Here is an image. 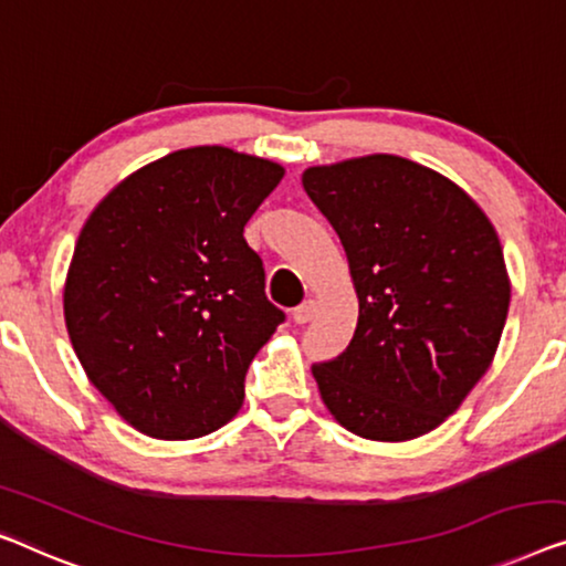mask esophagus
<instances>
[{
  "mask_svg": "<svg viewBox=\"0 0 566 566\" xmlns=\"http://www.w3.org/2000/svg\"><path fill=\"white\" fill-rule=\"evenodd\" d=\"M316 301H303L301 303V306H296V308H293V322H296V324H308L311 322V318H314L316 316Z\"/></svg>",
  "mask_w": 566,
  "mask_h": 566,
  "instance_id": "esophagus-1",
  "label": "esophagus"
}]
</instances>
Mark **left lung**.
I'll list each match as a JSON object with an SVG mask.
<instances>
[{
    "label": "left lung",
    "instance_id": "left-lung-1",
    "mask_svg": "<svg viewBox=\"0 0 566 566\" xmlns=\"http://www.w3.org/2000/svg\"><path fill=\"white\" fill-rule=\"evenodd\" d=\"M301 181L339 234L359 301L349 347L311 367L324 406L363 439L423 437L501 342L511 281L495 227L460 186L398 155L314 166Z\"/></svg>",
    "mask_w": 566,
    "mask_h": 566
}]
</instances>
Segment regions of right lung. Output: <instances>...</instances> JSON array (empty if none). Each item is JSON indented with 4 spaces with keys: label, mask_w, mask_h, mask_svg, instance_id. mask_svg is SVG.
Returning <instances> with one entry per match:
<instances>
[{
    "label": "right lung",
    "mask_w": 566,
    "mask_h": 566,
    "mask_svg": "<svg viewBox=\"0 0 566 566\" xmlns=\"http://www.w3.org/2000/svg\"><path fill=\"white\" fill-rule=\"evenodd\" d=\"M281 178L273 160L186 147L114 186L81 229L69 337L96 390L147 437L196 439L240 411L252 357L285 318L244 242Z\"/></svg>",
    "instance_id": "1"
}]
</instances>
